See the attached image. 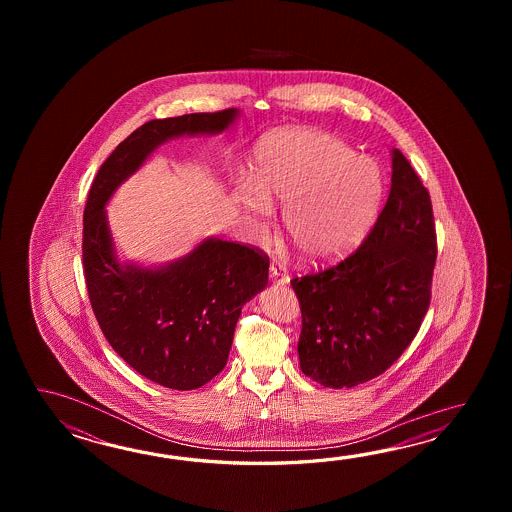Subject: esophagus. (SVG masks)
<instances>
[{"instance_id":"obj_1","label":"esophagus","mask_w":512,"mask_h":512,"mask_svg":"<svg viewBox=\"0 0 512 512\" xmlns=\"http://www.w3.org/2000/svg\"><path fill=\"white\" fill-rule=\"evenodd\" d=\"M269 272H271L272 282L289 283V272H287L285 265L280 263V261H272Z\"/></svg>"}]
</instances>
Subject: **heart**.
Segmentation results:
<instances>
[{
    "label": "heart",
    "instance_id": "1",
    "mask_svg": "<svg viewBox=\"0 0 512 512\" xmlns=\"http://www.w3.org/2000/svg\"><path fill=\"white\" fill-rule=\"evenodd\" d=\"M382 194L381 168L353 155L337 137L315 130L287 131L261 142L254 185L238 201L256 230H265L271 205H283L287 236L313 263L335 260L368 229Z\"/></svg>",
    "mask_w": 512,
    "mask_h": 512
}]
</instances>
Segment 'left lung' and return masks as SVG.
Returning a JSON list of instances; mask_svg holds the SVG:
<instances>
[{
  "label": "left lung",
  "mask_w": 512,
  "mask_h": 512,
  "mask_svg": "<svg viewBox=\"0 0 512 512\" xmlns=\"http://www.w3.org/2000/svg\"><path fill=\"white\" fill-rule=\"evenodd\" d=\"M437 258L432 201L397 148L386 205L359 249L291 280L302 309L305 377L353 388L388 370L414 340L432 298Z\"/></svg>",
  "instance_id": "left-lung-1"
}]
</instances>
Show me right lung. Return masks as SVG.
Returning <instances> with one entry per match:
<instances>
[{"label": "right lung", "instance_id": "obj_1", "mask_svg": "<svg viewBox=\"0 0 512 512\" xmlns=\"http://www.w3.org/2000/svg\"><path fill=\"white\" fill-rule=\"evenodd\" d=\"M236 115L229 108L142 124L100 166L87 196L82 263L98 326L126 364L170 390H196L225 368L241 307L269 282V256L212 238L163 269L120 267L104 207L159 144L227 130Z\"/></svg>", "mask_w": 512, "mask_h": 512}]
</instances>
